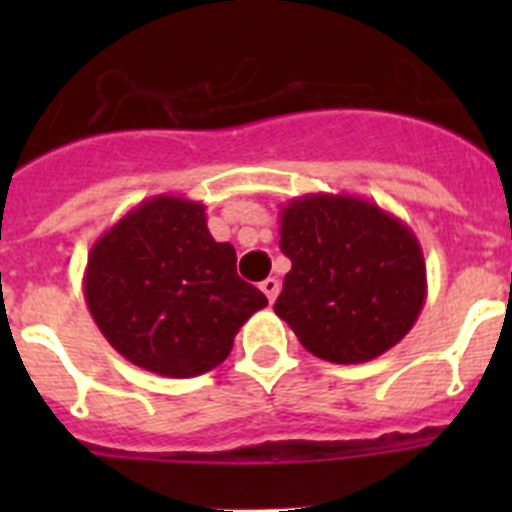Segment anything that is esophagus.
Instances as JSON below:
<instances>
[{"mask_svg": "<svg viewBox=\"0 0 512 512\" xmlns=\"http://www.w3.org/2000/svg\"><path fill=\"white\" fill-rule=\"evenodd\" d=\"M279 289H282V284H279L277 277H269V279H264V282H261V292H264V295L269 297V302L277 300Z\"/></svg>", "mask_w": 512, "mask_h": 512, "instance_id": "esophagus-1", "label": "esophagus"}]
</instances>
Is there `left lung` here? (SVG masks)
<instances>
[{
  "label": "left lung",
  "mask_w": 512,
  "mask_h": 512,
  "mask_svg": "<svg viewBox=\"0 0 512 512\" xmlns=\"http://www.w3.org/2000/svg\"><path fill=\"white\" fill-rule=\"evenodd\" d=\"M292 261L274 312L333 364H364L408 336L423 310L425 259L395 215L351 194H305L279 212Z\"/></svg>",
  "instance_id": "1"
}]
</instances>
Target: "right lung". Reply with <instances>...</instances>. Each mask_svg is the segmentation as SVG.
<instances>
[{"label":"right lung","instance_id":"1","mask_svg":"<svg viewBox=\"0 0 512 512\" xmlns=\"http://www.w3.org/2000/svg\"><path fill=\"white\" fill-rule=\"evenodd\" d=\"M84 297L117 354L187 379L228 359L266 297L235 274V248L207 230L202 202L158 194L120 217L89 251Z\"/></svg>","mask_w":512,"mask_h":512}]
</instances>
